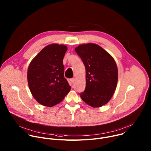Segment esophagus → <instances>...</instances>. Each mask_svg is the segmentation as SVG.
Listing matches in <instances>:
<instances>
[{
    "label": "esophagus",
    "instance_id": "obj_1",
    "mask_svg": "<svg viewBox=\"0 0 151 151\" xmlns=\"http://www.w3.org/2000/svg\"><path fill=\"white\" fill-rule=\"evenodd\" d=\"M75 78H72V79H70V82L72 83V84H73V83H75Z\"/></svg>",
    "mask_w": 151,
    "mask_h": 151
}]
</instances>
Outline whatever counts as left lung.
Segmentation results:
<instances>
[{"instance_id": "left-lung-1", "label": "left lung", "mask_w": 151, "mask_h": 151, "mask_svg": "<svg viewBox=\"0 0 151 151\" xmlns=\"http://www.w3.org/2000/svg\"><path fill=\"white\" fill-rule=\"evenodd\" d=\"M75 51L85 67L86 87L80 97L93 107L106 104L113 96L118 82L115 60L101 47L92 43L79 45Z\"/></svg>"}]
</instances>
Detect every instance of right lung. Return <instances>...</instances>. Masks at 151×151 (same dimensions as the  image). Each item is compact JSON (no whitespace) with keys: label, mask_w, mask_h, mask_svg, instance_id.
I'll use <instances>...</instances> for the list:
<instances>
[{"label":"right lung","mask_w":151,"mask_h":151,"mask_svg":"<svg viewBox=\"0 0 151 151\" xmlns=\"http://www.w3.org/2000/svg\"><path fill=\"white\" fill-rule=\"evenodd\" d=\"M68 47L52 44L43 48L30 62L27 70L29 87L40 104L52 107L60 103L71 87L64 77L63 60Z\"/></svg>","instance_id":"1"}]
</instances>
